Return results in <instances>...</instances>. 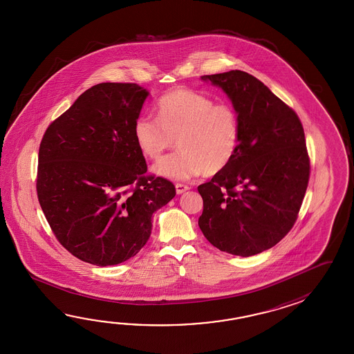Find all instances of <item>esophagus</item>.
Returning <instances> with one entry per match:
<instances>
[{
  "mask_svg": "<svg viewBox=\"0 0 354 354\" xmlns=\"http://www.w3.org/2000/svg\"><path fill=\"white\" fill-rule=\"evenodd\" d=\"M187 189H189L187 185H183V183H176V192L180 195V194H183V192H186Z\"/></svg>",
  "mask_w": 354,
  "mask_h": 354,
  "instance_id": "obj_1",
  "label": "esophagus"
}]
</instances>
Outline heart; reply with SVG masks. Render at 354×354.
I'll return each instance as SVG.
<instances>
[{"label": "heart", "mask_w": 354, "mask_h": 354, "mask_svg": "<svg viewBox=\"0 0 354 354\" xmlns=\"http://www.w3.org/2000/svg\"><path fill=\"white\" fill-rule=\"evenodd\" d=\"M158 119L142 115L134 136L145 157L158 159L174 147L180 149L154 166V172L172 180H187L203 172L216 174L232 163L241 142L239 113L229 104L189 88H177L159 98Z\"/></svg>", "instance_id": "1"}]
</instances>
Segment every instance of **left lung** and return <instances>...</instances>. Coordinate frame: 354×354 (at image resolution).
<instances>
[{"label": "left lung", "instance_id": "8db88e82", "mask_svg": "<svg viewBox=\"0 0 354 354\" xmlns=\"http://www.w3.org/2000/svg\"><path fill=\"white\" fill-rule=\"evenodd\" d=\"M221 87L241 119L232 163L197 189L198 226L221 252L249 257L272 248L292 229L310 177L305 133L297 113L243 71L203 75Z\"/></svg>", "mask_w": 354, "mask_h": 354}]
</instances>
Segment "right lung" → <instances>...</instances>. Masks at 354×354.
I'll use <instances>...</instances> for the list:
<instances>
[{"label": "right lung", "mask_w": 354, "mask_h": 354, "mask_svg": "<svg viewBox=\"0 0 354 354\" xmlns=\"http://www.w3.org/2000/svg\"><path fill=\"white\" fill-rule=\"evenodd\" d=\"M148 91L98 83L48 127L39 148L37 194L60 244L100 267L128 261L151 233V215L176 196L147 174L134 136Z\"/></svg>", "instance_id": "obj_1"}]
</instances>
